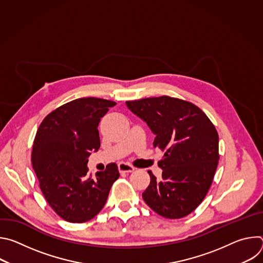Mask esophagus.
Instances as JSON below:
<instances>
[{
	"label": "esophagus",
	"mask_w": 263,
	"mask_h": 263,
	"mask_svg": "<svg viewBox=\"0 0 263 263\" xmlns=\"http://www.w3.org/2000/svg\"><path fill=\"white\" fill-rule=\"evenodd\" d=\"M134 170H135L134 166H132V165L128 164V163L121 162V163L119 164V171H120V173H123V174H124V173H132Z\"/></svg>",
	"instance_id": "34e87169"
}]
</instances>
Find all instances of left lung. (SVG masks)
<instances>
[{
  "instance_id": "8db88e82",
  "label": "left lung",
  "mask_w": 263,
  "mask_h": 263,
  "mask_svg": "<svg viewBox=\"0 0 263 263\" xmlns=\"http://www.w3.org/2000/svg\"><path fill=\"white\" fill-rule=\"evenodd\" d=\"M134 115L156 135L153 145L164 152L158 162L162 178L148 171L142 193L146 205L159 215L176 219L191 214L204 200L217 167L218 134L195 104L168 96L127 101Z\"/></svg>"
}]
</instances>
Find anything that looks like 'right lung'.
<instances>
[{"mask_svg":"<svg viewBox=\"0 0 263 263\" xmlns=\"http://www.w3.org/2000/svg\"><path fill=\"white\" fill-rule=\"evenodd\" d=\"M116 104L92 97L73 100L53 110L37 129L32 166L47 202L66 221L81 223L93 218L120 177L116 163L96 177L87 167V157L101 145V118Z\"/></svg>","mask_w":263,"mask_h":263,"instance_id":"1","label":"right lung"}]
</instances>
